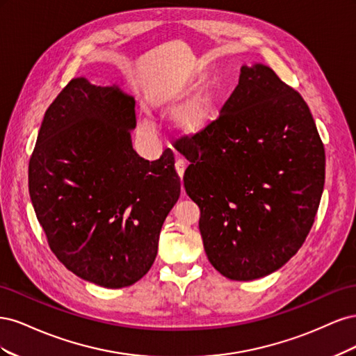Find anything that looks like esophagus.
Wrapping results in <instances>:
<instances>
[{
  "instance_id": "34e87169",
  "label": "esophagus",
  "mask_w": 356,
  "mask_h": 356,
  "mask_svg": "<svg viewBox=\"0 0 356 356\" xmlns=\"http://www.w3.org/2000/svg\"><path fill=\"white\" fill-rule=\"evenodd\" d=\"M186 168H187V163L182 159H178L177 161H175V169H177V174H178V177L181 178V181H182V177H184V170H186ZM182 193H184V188H182Z\"/></svg>"
}]
</instances>
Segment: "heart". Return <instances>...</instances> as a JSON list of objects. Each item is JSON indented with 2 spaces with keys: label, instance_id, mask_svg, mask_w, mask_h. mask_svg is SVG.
I'll list each match as a JSON object with an SVG mask.
<instances>
[{
  "label": "heart",
  "instance_id": "b5f03b06",
  "mask_svg": "<svg viewBox=\"0 0 356 356\" xmlns=\"http://www.w3.org/2000/svg\"><path fill=\"white\" fill-rule=\"evenodd\" d=\"M181 98V90L174 89L163 95H160L156 99V104L161 110H170ZM211 117V96L207 92H200L193 96L184 105H181L175 111L174 122L179 132L186 135H195L202 132L207 127ZM139 127L147 135L154 134V126L145 118L139 122Z\"/></svg>",
  "mask_w": 356,
  "mask_h": 356
}]
</instances>
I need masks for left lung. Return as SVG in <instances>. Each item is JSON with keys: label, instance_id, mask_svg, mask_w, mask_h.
Here are the masks:
<instances>
[{"label": "left lung", "instance_id": "left-lung-1", "mask_svg": "<svg viewBox=\"0 0 356 356\" xmlns=\"http://www.w3.org/2000/svg\"><path fill=\"white\" fill-rule=\"evenodd\" d=\"M175 148L190 161L184 187L222 276L252 281L296 255L325 182L324 144L297 90L261 63L242 67L217 120Z\"/></svg>", "mask_w": 356, "mask_h": 356}]
</instances>
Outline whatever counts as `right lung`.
I'll return each mask as SVG.
<instances>
[{
	"label": "right lung",
	"mask_w": 356,
	"mask_h": 356,
	"mask_svg": "<svg viewBox=\"0 0 356 356\" xmlns=\"http://www.w3.org/2000/svg\"><path fill=\"white\" fill-rule=\"evenodd\" d=\"M135 126L132 96L72 79L47 108L29 159V196L50 250L105 288L149 270L181 191L172 149L152 163L139 157Z\"/></svg>",
	"instance_id": "add662e5"
}]
</instances>
